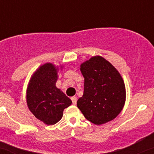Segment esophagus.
I'll use <instances>...</instances> for the list:
<instances>
[{
	"label": "esophagus",
	"mask_w": 154,
	"mask_h": 154,
	"mask_svg": "<svg viewBox=\"0 0 154 154\" xmlns=\"http://www.w3.org/2000/svg\"><path fill=\"white\" fill-rule=\"evenodd\" d=\"M72 104H74V105H75L76 104H77V97H72Z\"/></svg>",
	"instance_id": "esophagus-1"
}]
</instances>
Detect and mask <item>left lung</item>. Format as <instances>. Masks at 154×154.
Masks as SVG:
<instances>
[{
  "mask_svg": "<svg viewBox=\"0 0 154 154\" xmlns=\"http://www.w3.org/2000/svg\"><path fill=\"white\" fill-rule=\"evenodd\" d=\"M84 93L77 107L87 120L101 125L116 118L126 101L125 84L118 70L103 57L94 56L80 65Z\"/></svg>",
  "mask_w": 154,
  "mask_h": 154,
  "instance_id": "obj_1",
  "label": "left lung"
}]
</instances>
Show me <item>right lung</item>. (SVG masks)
Segmentation results:
<instances>
[{
    "label": "right lung",
    "mask_w": 154,
    "mask_h": 154,
    "mask_svg": "<svg viewBox=\"0 0 154 154\" xmlns=\"http://www.w3.org/2000/svg\"><path fill=\"white\" fill-rule=\"evenodd\" d=\"M58 67L50 63L41 66L32 75L27 88L26 100L30 111L47 125H54L62 117L72 100L55 86Z\"/></svg>",
    "instance_id": "obj_1"
}]
</instances>
